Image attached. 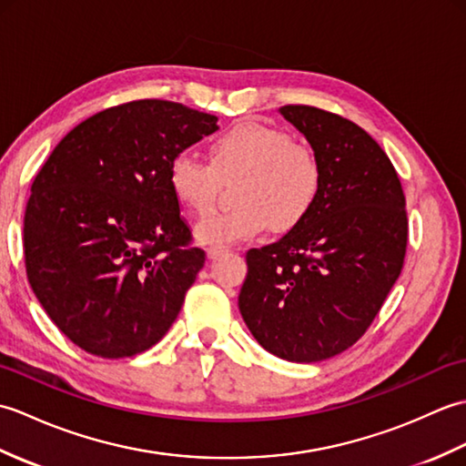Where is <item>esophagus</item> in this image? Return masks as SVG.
Listing matches in <instances>:
<instances>
[{
	"label": "esophagus",
	"instance_id": "obj_1",
	"mask_svg": "<svg viewBox=\"0 0 466 466\" xmlns=\"http://www.w3.org/2000/svg\"><path fill=\"white\" fill-rule=\"evenodd\" d=\"M228 252H230V250L224 248V246H210V248H208V258L216 260V258H220V256H224Z\"/></svg>",
	"mask_w": 466,
	"mask_h": 466
}]
</instances>
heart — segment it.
Here are the masks:
<instances>
[{"label":"heart","mask_w":466,"mask_h":466,"mask_svg":"<svg viewBox=\"0 0 466 466\" xmlns=\"http://www.w3.org/2000/svg\"><path fill=\"white\" fill-rule=\"evenodd\" d=\"M241 177L239 204L230 213L204 218L196 226L202 244L228 246L250 240L272 226L289 232L312 212L322 190V166L312 147L262 122L244 120L216 136L210 162L177 152L167 164V184L187 212L205 216L222 181Z\"/></svg>","instance_id":"heart-1"}]
</instances>
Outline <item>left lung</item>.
I'll use <instances>...</instances> for the list:
<instances>
[{
	"label": "left lung",
	"instance_id": "obj_1",
	"mask_svg": "<svg viewBox=\"0 0 466 466\" xmlns=\"http://www.w3.org/2000/svg\"><path fill=\"white\" fill-rule=\"evenodd\" d=\"M280 114L322 166L312 212L279 242L246 252L240 314L262 349L319 362L360 339L397 282L409 240L399 174L360 126L312 106Z\"/></svg>",
	"mask_w": 466,
	"mask_h": 466
}]
</instances>
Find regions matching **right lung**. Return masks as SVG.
Masks as SVG:
<instances>
[{"instance_id": "add662e5", "label": "right lung", "mask_w": 466, "mask_h": 466, "mask_svg": "<svg viewBox=\"0 0 466 466\" xmlns=\"http://www.w3.org/2000/svg\"><path fill=\"white\" fill-rule=\"evenodd\" d=\"M216 122L167 100L107 107L77 124L35 176L24 218L27 280L82 350L126 359L170 330L206 254L190 246L167 164Z\"/></svg>"}]
</instances>
